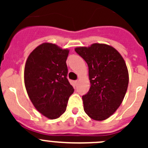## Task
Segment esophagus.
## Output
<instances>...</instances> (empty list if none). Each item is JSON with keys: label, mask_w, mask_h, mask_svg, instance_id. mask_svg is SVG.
Masks as SVG:
<instances>
[{"label": "esophagus", "mask_w": 148, "mask_h": 148, "mask_svg": "<svg viewBox=\"0 0 148 148\" xmlns=\"http://www.w3.org/2000/svg\"><path fill=\"white\" fill-rule=\"evenodd\" d=\"M74 83H75V84H76V85H77V84L79 83V81H78V80H77V81L74 82Z\"/></svg>", "instance_id": "34e87169"}]
</instances>
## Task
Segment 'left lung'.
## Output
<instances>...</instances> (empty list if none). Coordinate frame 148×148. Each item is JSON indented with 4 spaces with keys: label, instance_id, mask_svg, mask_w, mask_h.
<instances>
[{
    "label": "left lung",
    "instance_id": "1",
    "mask_svg": "<svg viewBox=\"0 0 148 148\" xmlns=\"http://www.w3.org/2000/svg\"><path fill=\"white\" fill-rule=\"evenodd\" d=\"M74 50L89 67L91 86L82 96L84 112L95 120H106L118 109L127 89L129 74L125 60L107 44H93Z\"/></svg>",
    "mask_w": 148,
    "mask_h": 148
}]
</instances>
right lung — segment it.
Segmentation results:
<instances>
[{"instance_id": "add662e5", "label": "right lung", "mask_w": 148, "mask_h": 148, "mask_svg": "<svg viewBox=\"0 0 148 148\" xmlns=\"http://www.w3.org/2000/svg\"><path fill=\"white\" fill-rule=\"evenodd\" d=\"M69 52L54 44L44 43L30 53L25 65L28 97L35 108L50 120L64 113L74 91L66 78Z\"/></svg>"}]
</instances>
